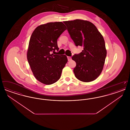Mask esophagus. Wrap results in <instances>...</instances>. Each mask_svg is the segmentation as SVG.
Returning <instances> with one entry per match:
<instances>
[{"label": "esophagus", "mask_w": 130, "mask_h": 130, "mask_svg": "<svg viewBox=\"0 0 130 130\" xmlns=\"http://www.w3.org/2000/svg\"><path fill=\"white\" fill-rule=\"evenodd\" d=\"M67 58H68V61H70L72 60V58L71 56H67Z\"/></svg>", "instance_id": "obj_1"}]
</instances>
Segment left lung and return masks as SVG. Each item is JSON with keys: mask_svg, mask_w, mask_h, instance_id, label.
I'll return each mask as SVG.
<instances>
[{"mask_svg": "<svg viewBox=\"0 0 130 130\" xmlns=\"http://www.w3.org/2000/svg\"><path fill=\"white\" fill-rule=\"evenodd\" d=\"M64 23L75 46L83 47L82 52L72 57L76 64L74 69L75 76L85 82L95 80L103 70L107 55L103 36L88 21L76 19Z\"/></svg>", "mask_w": 130, "mask_h": 130, "instance_id": "1", "label": "left lung"}]
</instances>
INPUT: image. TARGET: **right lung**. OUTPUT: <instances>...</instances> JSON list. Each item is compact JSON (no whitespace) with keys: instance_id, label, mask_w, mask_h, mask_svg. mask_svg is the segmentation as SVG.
Segmentation results:
<instances>
[{"instance_id":"right-lung-1","label":"right lung","mask_w":130,"mask_h":130,"mask_svg":"<svg viewBox=\"0 0 130 130\" xmlns=\"http://www.w3.org/2000/svg\"><path fill=\"white\" fill-rule=\"evenodd\" d=\"M66 29L62 22H50L38 26L31 34L28 61L35 77L44 84L51 85L58 80L68 61L65 55L51 54L58 51L57 39Z\"/></svg>"}]
</instances>
